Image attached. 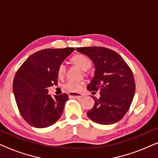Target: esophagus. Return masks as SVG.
<instances>
[{"label": "esophagus", "instance_id": "obj_1", "mask_svg": "<svg viewBox=\"0 0 158 158\" xmlns=\"http://www.w3.org/2000/svg\"><path fill=\"white\" fill-rule=\"evenodd\" d=\"M69 96H70V98H81L83 97V94H76V93H70V94H69Z\"/></svg>", "mask_w": 158, "mask_h": 158}]
</instances>
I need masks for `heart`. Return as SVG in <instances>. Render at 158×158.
<instances>
[{
  "instance_id": "obj_1",
  "label": "heart",
  "mask_w": 158,
  "mask_h": 158,
  "mask_svg": "<svg viewBox=\"0 0 158 158\" xmlns=\"http://www.w3.org/2000/svg\"><path fill=\"white\" fill-rule=\"evenodd\" d=\"M72 61L78 65L82 70H88L91 67V62L90 59L86 57L85 55L82 54H77L72 57ZM66 72V65L64 63L60 64L58 68V75L60 77L63 76ZM82 87V83L78 82L68 81L63 85V88L71 93H75L79 91Z\"/></svg>"
}]
</instances>
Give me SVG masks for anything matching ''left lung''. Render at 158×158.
<instances>
[{
  "label": "left lung",
  "mask_w": 158,
  "mask_h": 158,
  "mask_svg": "<svg viewBox=\"0 0 158 158\" xmlns=\"http://www.w3.org/2000/svg\"><path fill=\"white\" fill-rule=\"evenodd\" d=\"M76 50L88 56L94 63V76L88 90H100V98H94V106L88 111V116L100 124H115L128 111L135 96L132 71L124 59L111 49L88 47H77Z\"/></svg>",
  "instance_id": "obj_1"
}]
</instances>
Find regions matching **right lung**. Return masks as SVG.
Returning <instances> with one entry per match:
<instances>
[{"label":"right lung","mask_w":158,"mask_h":158,"mask_svg":"<svg viewBox=\"0 0 158 158\" xmlns=\"http://www.w3.org/2000/svg\"><path fill=\"white\" fill-rule=\"evenodd\" d=\"M74 50L42 49L30 55L17 70L13 91L21 115L31 126L45 128L61 117L68 95L52 97L47 88L57 83L60 64Z\"/></svg>","instance_id":"obj_1"}]
</instances>
